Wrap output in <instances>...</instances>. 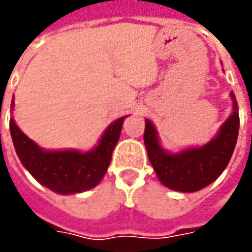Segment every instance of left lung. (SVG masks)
<instances>
[{"mask_svg": "<svg viewBox=\"0 0 252 252\" xmlns=\"http://www.w3.org/2000/svg\"><path fill=\"white\" fill-rule=\"evenodd\" d=\"M232 113L219 128L216 136L204 146L170 153L160 144L158 131L146 119L144 146L160 184L175 191L193 193L204 189L221 175L229 163L239 133V109L231 92Z\"/></svg>", "mask_w": 252, "mask_h": 252, "instance_id": "8db88e82", "label": "left lung"}]
</instances>
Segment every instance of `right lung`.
<instances>
[{
    "label": "right lung",
    "mask_w": 252,
    "mask_h": 252,
    "mask_svg": "<svg viewBox=\"0 0 252 252\" xmlns=\"http://www.w3.org/2000/svg\"><path fill=\"white\" fill-rule=\"evenodd\" d=\"M10 108H14V97ZM126 117L112 121L97 146L89 151L46 150L27 136L13 117L9 128L17 157L39 184L58 194H77L93 189L104 178Z\"/></svg>",
    "instance_id": "right-lung-1"
}]
</instances>
